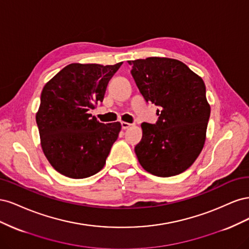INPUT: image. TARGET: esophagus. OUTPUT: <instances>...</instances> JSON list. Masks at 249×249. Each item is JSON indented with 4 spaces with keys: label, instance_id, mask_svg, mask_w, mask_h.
<instances>
[{
    "label": "esophagus",
    "instance_id": "34e87169",
    "mask_svg": "<svg viewBox=\"0 0 249 249\" xmlns=\"http://www.w3.org/2000/svg\"><path fill=\"white\" fill-rule=\"evenodd\" d=\"M130 126H131V124L125 123V122H122V129L123 130H125V129H127V127H130Z\"/></svg>",
    "mask_w": 249,
    "mask_h": 249
}]
</instances>
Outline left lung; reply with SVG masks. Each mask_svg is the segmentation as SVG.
Listing matches in <instances>:
<instances>
[{
  "mask_svg": "<svg viewBox=\"0 0 249 249\" xmlns=\"http://www.w3.org/2000/svg\"><path fill=\"white\" fill-rule=\"evenodd\" d=\"M132 77L147 103L159 107L157 123H143L135 146L141 166L154 176L179 175L205 144L210 105L202 79L176 59L149 57L129 61Z\"/></svg>",
  "mask_w": 249,
  "mask_h": 249,
  "instance_id": "8db88e82",
  "label": "left lung"
}]
</instances>
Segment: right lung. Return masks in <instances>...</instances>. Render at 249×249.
I'll return each instance as SVG.
<instances>
[{
	"label": "right lung",
	"mask_w": 249,
	"mask_h": 249,
	"mask_svg": "<svg viewBox=\"0 0 249 249\" xmlns=\"http://www.w3.org/2000/svg\"><path fill=\"white\" fill-rule=\"evenodd\" d=\"M122 64L71 63L44 85L36 124L43 153L61 175L84 178L106 164L122 124H102L90 110L103 102L110 79Z\"/></svg>",
	"instance_id": "obj_1"
}]
</instances>
